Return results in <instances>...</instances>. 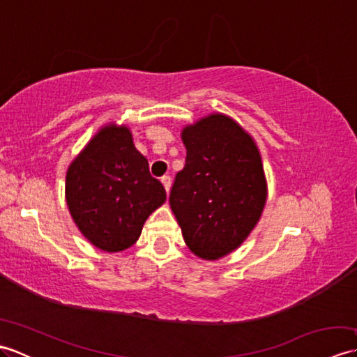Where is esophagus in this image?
<instances>
[{"label":"esophagus","mask_w":357,"mask_h":357,"mask_svg":"<svg viewBox=\"0 0 357 357\" xmlns=\"http://www.w3.org/2000/svg\"><path fill=\"white\" fill-rule=\"evenodd\" d=\"M161 183H162V185H164V188H165V192L169 193L170 185H172V178H170V176H162V178H161Z\"/></svg>","instance_id":"34e87169"}]
</instances>
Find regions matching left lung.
<instances>
[{
  "instance_id": "left-lung-1",
  "label": "left lung",
  "mask_w": 357,
  "mask_h": 357,
  "mask_svg": "<svg viewBox=\"0 0 357 357\" xmlns=\"http://www.w3.org/2000/svg\"><path fill=\"white\" fill-rule=\"evenodd\" d=\"M187 158L176 173L170 207L190 252L218 261L242 245L267 202V179L252 135L224 113L181 130Z\"/></svg>"
}]
</instances>
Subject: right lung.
Wrapping results in <instances>:
<instances>
[{
  "instance_id": "1",
  "label": "right lung",
  "mask_w": 357,
  "mask_h": 357,
  "mask_svg": "<svg viewBox=\"0 0 357 357\" xmlns=\"http://www.w3.org/2000/svg\"><path fill=\"white\" fill-rule=\"evenodd\" d=\"M165 199L162 184L150 174L149 161L136 150L126 124L102 126L66 173V202L73 222L102 252L132 247Z\"/></svg>"
}]
</instances>
